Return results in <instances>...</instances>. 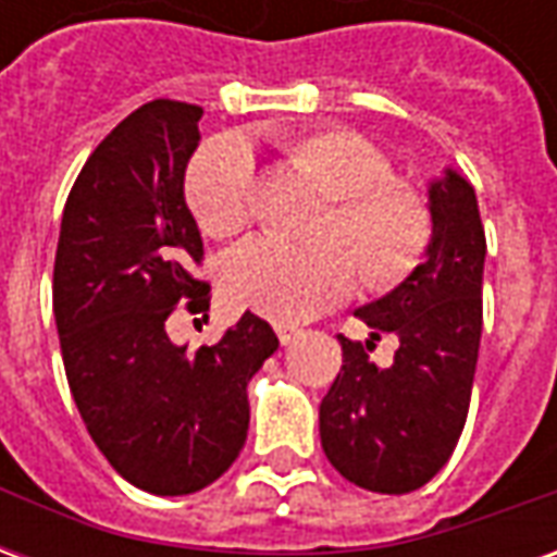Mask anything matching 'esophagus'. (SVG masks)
Here are the masks:
<instances>
[{"label": "esophagus", "mask_w": 557, "mask_h": 557, "mask_svg": "<svg viewBox=\"0 0 557 557\" xmlns=\"http://www.w3.org/2000/svg\"><path fill=\"white\" fill-rule=\"evenodd\" d=\"M274 331H277V339H280V343H283V346H289L292 339L301 334V331H298V327H295V325H274Z\"/></svg>", "instance_id": "1"}]
</instances>
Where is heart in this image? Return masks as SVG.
I'll return each instance as SVG.
<instances>
[{
	"label": "heart",
	"mask_w": 557,
	"mask_h": 557,
	"mask_svg": "<svg viewBox=\"0 0 557 557\" xmlns=\"http://www.w3.org/2000/svg\"><path fill=\"white\" fill-rule=\"evenodd\" d=\"M274 146L325 196L313 226L319 242L295 247L250 238L235 247L220 271L232 307L295 325L343 301L361 271L370 289H394L420 265L432 242V211L418 187L391 175V158L375 143L346 127H304L277 134ZM184 194L206 235H238L256 211L250 148L238 139L199 148Z\"/></svg>",
	"instance_id": "obj_1"
}]
</instances>
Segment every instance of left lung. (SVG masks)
I'll return each mask as SVG.
<instances>
[{"label": "left lung", "instance_id": "obj_1", "mask_svg": "<svg viewBox=\"0 0 557 557\" xmlns=\"http://www.w3.org/2000/svg\"><path fill=\"white\" fill-rule=\"evenodd\" d=\"M432 242L426 262L358 319L373 338L400 339L382 371L367 346L339 337L343 367L319 406L327 462L355 486L385 495L420 490L462 435L483 331L486 232L474 187L447 170L430 187Z\"/></svg>", "mask_w": 557, "mask_h": 557}]
</instances>
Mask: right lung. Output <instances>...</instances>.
<instances>
[{
	"instance_id": "1",
	"label": "right lung",
	"mask_w": 557,
	"mask_h": 557,
	"mask_svg": "<svg viewBox=\"0 0 557 557\" xmlns=\"http://www.w3.org/2000/svg\"><path fill=\"white\" fill-rule=\"evenodd\" d=\"M202 107L158 98L101 139L62 214L53 265L59 346L79 418L137 490L190 495L238 459L247 382L277 351L265 319L244 313L214 346H175L178 304L206 313L202 238L184 202Z\"/></svg>"
}]
</instances>
